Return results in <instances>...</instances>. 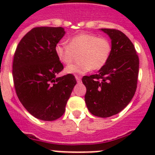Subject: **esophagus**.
<instances>
[{"mask_svg": "<svg viewBox=\"0 0 155 155\" xmlns=\"http://www.w3.org/2000/svg\"><path fill=\"white\" fill-rule=\"evenodd\" d=\"M75 79H76V81H77L78 83L81 82V77L79 76V75H76V76H75Z\"/></svg>", "mask_w": 155, "mask_h": 155, "instance_id": "esophagus-1", "label": "esophagus"}]
</instances>
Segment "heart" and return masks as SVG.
Returning a JSON list of instances; mask_svg holds the SVG:
<instances>
[{
  "instance_id": "b5f03b06",
  "label": "heart",
  "mask_w": 155,
  "mask_h": 155,
  "mask_svg": "<svg viewBox=\"0 0 155 155\" xmlns=\"http://www.w3.org/2000/svg\"><path fill=\"white\" fill-rule=\"evenodd\" d=\"M56 55L61 63L69 65L80 54V63L68 66L66 72L82 75L92 69L100 70L107 64L112 54V44L106 38L93 34H80L69 39V44L58 42L54 48Z\"/></svg>"
}]
</instances>
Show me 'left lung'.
Segmentation results:
<instances>
[{"mask_svg": "<svg viewBox=\"0 0 155 155\" xmlns=\"http://www.w3.org/2000/svg\"><path fill=\"white\" fill-rule=\"evenodd\" d=\"M110 37V58L97 74L84 75L87 109L100 117L116 115L128 105L137 89L139 58L130 38L116 29H101Z\"/></svg>", "mask_w": 155, "mask_h": 155, "instance_id": "1", "label": "left lung"}]
</instances>
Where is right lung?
<instances>
[{
	"label": "right lung",
	"instance_id": "1",
	"mask_svg": "<svg viewBox=\"0 0 155 155\" xmlns=\"http://www.w3.org/2000/svg\"><path fill=\"white\" fill-rule=\"evenodd\" d=\"M64 35L62 27L33 28L21 38L13 55L17 96L25 109L39 120L61 117L76 84L72 74L57 77L63 65L54 48Z\"/></svg>",
	"mask_w": 155,
	"mask_h": 155
}]
</instances>
